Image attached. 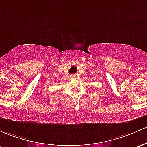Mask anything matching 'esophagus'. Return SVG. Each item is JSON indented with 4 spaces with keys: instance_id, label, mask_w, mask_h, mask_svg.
<instances>
[{
    "instance_id": "esophagus-1",
    "label": "esophagus",
    "mask_w": 147,
    "mask_h": 147,
    "mask_svg": "<svg viewBox=\"0 0 147 147\" xmlns=\"http://www.w3.org/2000/svg\"><path fill=\"white\" fill-rule=\"evenodd\" d=\"M70 78H76V75H71Z\"/></svg>"
}]
</instances>
